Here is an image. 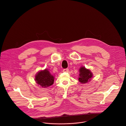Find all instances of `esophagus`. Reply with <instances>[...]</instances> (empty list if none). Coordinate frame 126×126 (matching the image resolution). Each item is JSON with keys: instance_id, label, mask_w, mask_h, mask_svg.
Returning a JSON list of instances; mask_svg holds the SVG:
<instances>
[{"instance_id": "esophagus-1", "label": "esophagus", "mask_w": 126, "mask_h": 126, "mask_svg": "<svg viewBox=\"0 0 126 126\" xmlns=\"http://www.w3.org/2000/svg\"><path fill=\"white\" fill-rule=\"evenodd\" d=\"M68 71H69V69L68 68H65L63 69V72H68Z\"/></svg>"}]
</instances>
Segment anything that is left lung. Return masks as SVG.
<instances>
[{"mask_svg": "<svg viewBox=\"0 0 126 126\" xmlns=\"http://www.w3.org/2000/svg\"><path fill=\"white\" fill-rule=\"evenodd\" d=\"M79 81L81 84H86L91 81L93 77V73L90 69L86 68L84 66H81L79 69Z\"/></svg>", "mask_w": 126, "mask_h": 126, "instance_id": "left-lung-1", "label": "left lung"}]
</instances>
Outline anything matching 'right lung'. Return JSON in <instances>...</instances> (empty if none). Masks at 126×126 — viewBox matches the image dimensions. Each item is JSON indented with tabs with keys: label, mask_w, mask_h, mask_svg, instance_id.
Here are the masks:
<instances>
[{
	"label": "right lung",
	"mask_w": 126,
	"mask_h": 126,
	"mask_svg": "<svg viewBox=\"0 0 126 126\" xmlns=\"http://www.w3.org/2000/svg\"><path fill=\"white\" fill-rule=\"evenodd\" d=\"M55 77L52 75L47 69L39 71L35 75V80L36 83L42 87L47 88L52 85Z\"/></svg>",
	"instance_id": "1"
}]
</instances>
